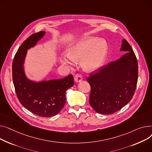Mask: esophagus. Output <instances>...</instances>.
<instances>
[{
  "label": "esophagus",
  "instance_id": "esophagus-1",
  "mask_svg": "<svg viewBox=\"0 0 152 152\" xmlns=\"http://www.w3.org/2000/svg\"><path fill=\"white\" fill-rule=\"evenodd\" d=\"M82 79H83L82 75V74H77L74 77V81L77 83L81 82Z\"/></svg>",
  "mask_w": 152,
  "mask_h": 152
}]
</instances>
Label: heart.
I'll use <instances>...</instances> for the list:
<instances>
[{"instance_id":"1","label":"heart","mask_w":152,"mask_h":152,"mask_svg":"<svg viewBox=\"0 0 152 152\" xmlns=\"http://www.w3.org/2000/svg\"><path fill=\"white\" fill-rule=\"evenodd\" d=\"M107 52V43L97 37H86L76 42L67 50L68 56H61V63L70 67L73 61L82 60L83 69L88 72L99 68L104 63Z\"/></svg>"}]
</instances>
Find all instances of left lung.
I'll use <instances>...</instances> for the list:
<instances>
[{
    "label": "left lung",
    "mask_w": 152,
    "mask_h": 152,
    "mask_svg": "<svg viewBox=\"0 0 152 152\" xmlns=\"http://www.w3.org/2000/svg\"><path fill=\"white\" fill-rule=\"evenodd\" d=\"M121 51H127L118 60L101 66L90 74L89 101L101 114H112L126 105L134 94L138 79V63L134 52L126 39Z\"/></svg>",
    "instance_id": "8db88e82"
}]
</instances>
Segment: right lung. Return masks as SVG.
Masks as SVG:
<instances>
[{
	"instance_id": "add662e5",
	"label": "right lung",
	"mask_w": 152,
	"mask_h": 152,
	"mask_svg": "<svg viewBox=\"0 0 152 152\" xmlns=\"http://www.w3.org/2000/svg\"><path fill=\"white\" fill-rule=\"evenodd\" d=\"M45 33H34L21 44L13 58L12 77L17 97L23 107L40 117H50L63 108L66 92L74 85V80L72 74L62 79L39 83L30 81L26 77L23 63L27 50L34 47Z\"/></svg>"
}]
</instances>
